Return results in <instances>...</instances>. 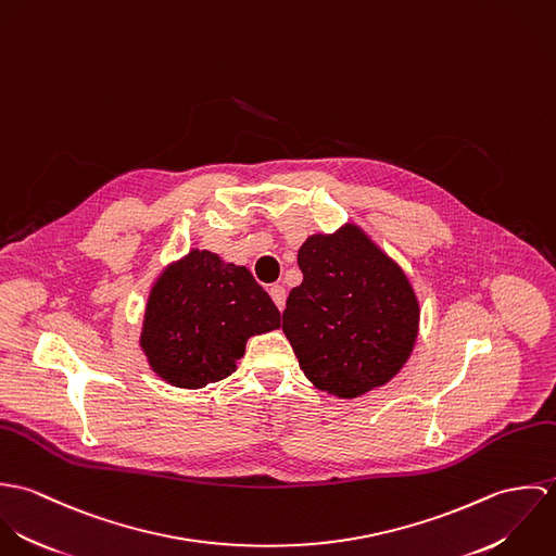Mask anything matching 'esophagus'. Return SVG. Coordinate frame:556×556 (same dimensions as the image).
I'll return each instance as SVG.
<instances>
[{"mask_svg": "<svg viewBox=\"0 0 556 556\" xmlns=\"http://www.w3.org/2000/svg\"><path fill=\"white\" fill-rule=\"evenodd\" d=\"M269 295L274 300V304L278 306V311H285V304H287V289L282 285H274L269 289Z\"/></svg>", "mask_w": 556, "mask_h": 556, "instance_id": "1", "label": "esophagus"}]
</instances>
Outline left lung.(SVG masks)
I'll use <instances>...</instances> for the list:
<instances>
[{
  "label": "left lung",
  "instance_id": "obj_1",
  "mask_svg": "<svg viewBox=\"0 0 556 556\" xmlns=\"http://www.w3.org/2000/svg\"><path fill=\"white\" fill-rule=\"evenodd\" d=\"M304 274L282 313L306 379L353 400L388 386L419 333V300L396 261L355 223L315 233L298 252Z\"/></svg>",
  "mask_w": 556,
  "mask_h": 556
}]
</instances>
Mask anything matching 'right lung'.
<instances>
[{"instance_id": "obj_1", "label": "right lung", "mask_w": 556, "mask_h": 556, "mask_svg": "<svg viewBox=\"0 0 556 556\" xmlns=\"http://www.w3.org/2000/svg\"><path fill=\"white\" fill-rule=\"evenodd\" d=\"M280 327V313L250 269L192 248L154 280L139 346L164 383L201 390L227 379L252 336Z\"/></svg>"}]
</instances>
